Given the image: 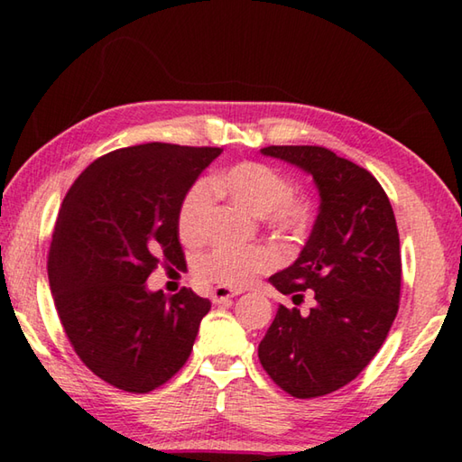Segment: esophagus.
Returning a JSON list of instances; mask_svg holds the SVG:
<instances>
[{"instance_id": "esophagus-1", "label": "esophagus", "mask_w": 462, "mask_h": 462, "mask_svg": "<svg viewBox=\"0 0 462 462\" xmlns=\"http://www.w3.org/2000/svg\"><path fill=\"white\" fill-rule=\"evenodd\" d=\"M242 291L240 289H232V287H216L214 289V293H212V297H214V301L216 303H222V301H228V300H232V297H236V295H240Z\"/></svg>"}]
</instances>
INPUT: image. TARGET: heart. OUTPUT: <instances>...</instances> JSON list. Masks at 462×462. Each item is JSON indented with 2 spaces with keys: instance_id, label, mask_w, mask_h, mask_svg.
<instances>
[{
  "instance_id": "1",
  "label": "heart",
  "mask_w": 462,
  "mask_h": 462,
  "mask_svg": "<svg viewBox=\"0 0 462 462\" xmlns=\"http://www.w3.org/2000/svg\"><path fill=\"white\" fill-rule=\"evenodd\" d=\"M217 187L254 216H267L281 232L300 234L310 224V206L291 198L293 185L277 169L263 162H240L217 179ZM214 187L206 179L193 183L179 208V232L187 240L203 234L212 208ZM275 264V254L264 246H216L198 264L201 277L214 283L242 287Z\"/></svg>"
}]
</instances>
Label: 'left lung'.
Segmentation results:
<instances>
[{
  "mask_svg": "<svg viewBox=\"0 0 462 462\" xmlns=\"http://www.w3.org/2000/svg\"><path fill=\"white\" fill-rule=\"evenodd\" d=\"M261 154L314 179L316 222L297 259L269 277L283 295L314 291V308H277L259 344L263 369L289 395L340 389L379 353L400 308V234L369 171L322 146H267Z\"/></svg>",
  "mask_w": 462,
  "mask_h": 462,
  "instance_id": "left-lung-1",
  "label": "left lung"
}]
</instances>
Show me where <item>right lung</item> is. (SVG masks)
Listing matches in <instances>:
<instances>
[{
    "instance_id": "1",
    "label": "right lung",
    "mask_w": 462,
    "mask_h": 462,
    "mask_svg": "<svg viewBox=\"0 0 462 462\" xmlns=\"http://www.w3.org/2000/svg\"><path fill=\"white\" fill-rule=\"evenodd\" d=\"M220 148L138 144L93 161L62 199L49 281L75 353L109 385L148 393L191 355L212 303L191 289L169 297L146 279L183 263L179 208Z\"/></svg>"
}]
</instances>
